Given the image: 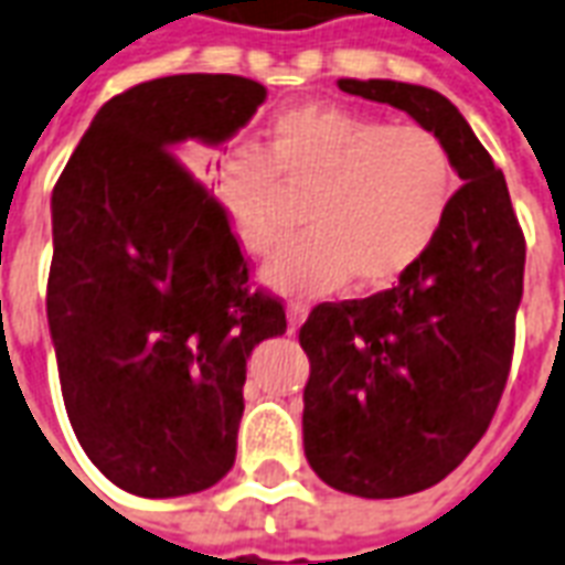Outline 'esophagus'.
Instances as JSON below:
<instances>
[{
  "label": "esophagus",
  "instance_id": "1",
  "mask_svg": "<svg viewBox=\"0 0 565 565\" xmlns=\"http://www.w3.org/2000/svg\"><path fill=\"white\" fill-rule=\"evenodd\" d=\"M307 303H288L286 307V318H288V330H291V333H295V330L300 328V324H303V321H307Z\"/></svg>",
  "mask_w": 565,
  "mask_h": 565
}]
</instances>
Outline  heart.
<instances>
[{"label": "heart", "instance_id": "obj_1", "mask_svg": "<svg viewBox=\"0 0 565 565\" xmlns=\"http://www.w3.org/2000/svg\"><path fill=\"white\" fill-rule=\"evenodd\" d=\"M214 190L237 244L258 256L277 237L279 202L307 193L303 232L282 241L262 282L288 298L345 286H393L426 256L447 220L456 175L423 125H384L345 106L286 109L265 148L235 146L214 163Z\"/></svg>", "mask_w": 565, "mask_h": 565}]
</instances>
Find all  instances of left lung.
Listing matches in <instances>:
<instances>
[{"mask_svg":"<svg viewBox=\"0 0 565 565\" xmlns=\"http://www.w3.org/2000/svg\"><path fill=\"white\" fill-rule=\"evenodd\" d=\"M339 88L435 130L465 181L426 256L396 286L318 303L300 328L309 468L345 494L405 498L459 468L498 411L524 291V235L507 178L440 92L396 79H339Z\"/></svg>","mask_w":565,"mask_h":565,"instance_id":"8db88e82","label":"left lung"}]
</instances>
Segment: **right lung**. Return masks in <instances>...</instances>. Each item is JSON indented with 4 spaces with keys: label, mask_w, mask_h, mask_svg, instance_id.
Masks as SVG:
<instances>
[{
    "label": "right lung",
    "mask_w": 565,
    "mask_h": 565,
    "mask_svg": "<svg viewBox=\"0 0 565 565\" xmlns=\"http://www.w3.org/2000/svg\"><path fill=\"white\" fill-rule=\"evenodd\" d=\"M267 88L178 74L97 109L53 186L46 321L67 419L95 468L139 498L211 489L235 465L247 360L286 333L249 291L223 205L175 151L223 146Z\"/></svg>",
    "instance_id": "obj_1"
}]
</instances>
